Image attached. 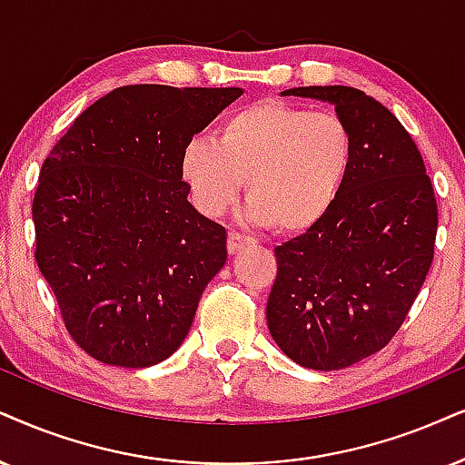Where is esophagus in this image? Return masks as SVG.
I'll return each mask as SVG.
<instances>
[{"label":"esophagus","instance_id":"obj_1","mask_svg":"<svg viewBox=\"0 0 465 465\" xmlns=\"http://www.w3.org/2000/svg\"><path fill=\"white\" fill-rule=\"evenodd\" d=\"M252 240L251 238H246V236H242V233H236V232H232L227 236V251H229V255H233V252H238L240 249H244L246 244H251Z\"/></svg>","mask_w":465,"mask_h":465}]
</instances>
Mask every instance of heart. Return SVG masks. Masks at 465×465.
Returning a JSON list of instances; mask_svg holds the SVG:
<instances>
[{
  "label": "heart",
  "mask_w": 465,
  "mask_h": 465,
  "mask_svg": "<svg viewBox=\"0 0 465 465\" xmlns=\"http://www.w3.org/2000/svg\"><path fill=\"white\" fill-rule=\"evenodd\" d=\"M351 161L354 134L339 114L262 101L223 117L214 139L189 141L180 178L205 216L225 214L246 182L249 221L301 233L337 202Z\"/></svg>",
  "instance_id": "b5f03b06"
}]
</instances>
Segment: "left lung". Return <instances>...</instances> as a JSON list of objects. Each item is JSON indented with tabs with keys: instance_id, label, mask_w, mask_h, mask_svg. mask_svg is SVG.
Segmentation results:
<instances>
[{
	"instance_id": "obj_1",
	"label": "left lung",
	"mask_w": 465,
	"mask_h": 465,
	"mask_svg": "<svg viewBox=\"0 0 465 465\" xmlns=\"http://www.w3.org/2000/svg\"><path fill=\"white\" fill-rule=\"evenodd\" d=\"M283 96L332 104L354 134V161L328 214L276 246L268 331L281 351L337 371L395 337L433 260L438 203L410 133L384 104L348 85Z\"/></svg>"
}]
</instances>
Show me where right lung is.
<instances>
[{
	"instance_id": "obj_1",
	"label": "right lung",
	"mask_w": 465,
	"mask_h": 465,
	"mask_svg": "<svg viewBox=\"0 0 465 465\" xmlns=\"http://www.w3.org/2000/svg\"><path fill=\"white\" fill-rule=\"evenodd\" d=\"M242 87L126 85L87 107L40 169L36 262L79 348L104 364L167 361L227 232L189 202L180 154Z\"/></svg>"
}]
</instances>
